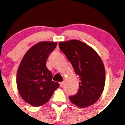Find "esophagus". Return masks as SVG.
I'll return each mask as SVG.
<instances>
[{
	"mask_svg": "<svg viewBox=\"0 0 125 125\" xmlns=\"http://www.w3.org/2000/svg\"><path fill=\"white\" fill-rule=\"evenodd\" d=\"M59 84H60V87H63V85L64 84V83L63 82H60V83H59Z\"/></svg>",
	"mask_w": 125,
	"mask_h": 125,
	"instance_id": "34e87169",
	"label": "esophagus"
}]
</instances>
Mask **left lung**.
<instances>
[{"instance_id":"1","label":"left lung","mask_w":125,"mask_h":125,"mask_svg":"<svg viewBox=\"0 0 125 125\" xmlns=\"http://www.w3.org/2000/svg\"><path fill=\"white\" fill-rule=\"evenodd\" d=\"M59 46L79 79L77 94L69 96L70 100L82 108L94 104L105 85V69L100 56L93 48L77 40L60 42Z\"/></svg>"}]
</instances>
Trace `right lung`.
<instances>
[{
    "label": "right lung",
    "mask_w": 125,
    "mask_h": 125,
    "mask_svg": "<svg viewBox=\"0 0 125 125\" xmlns=\"http://www.w3.org/2000/svg\"><path fill=\"white\" fill-rule=\"evenodd\" d=\"M57 42H42L25 53L16 74V85L21 97L34 107L44 104L49 100L59 84L52 81V72L46 61Z\"/></svg>",
    "instance_id": "right-lung-1"
}]
</instances>
